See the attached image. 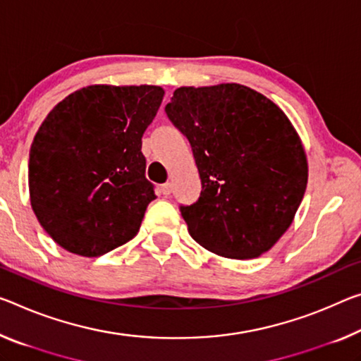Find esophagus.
<instances>
[{"label": "esophagus", "instance_id": "1", "mask_svg": "<svg viewBox=\"0 0 361 361\" xmlns=\"http://www.w3.org/2000/svg\"><path fill=\"white\" fill-rule=\"evenodd\" d=\"M171 190H173V186H171V183H164V185L160 186V191H162L164 196H170Z\"/></svg>", "mask_w": 361, "mask_h": 361}]
</instances>
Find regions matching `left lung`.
I'll return each mask as SVG.
<instances>
[{
  "mask_svg": "<svg viewBox=\"0 0 361 361\" xmlns=\"http://www.w3.org/2000/svg\"><path fill=\"white\" fill-rule=\"evenodd\" d=\"M165 112L190 141L201 196L180 205L194 241L228 259L270 250L304 199L308 167L293 123L244 85L181 87Z\"/></svg>",
  "mask_w": 361,
  "mask_h": 361,
  "instance_id": "obj_1",
  "label": "left lung"
}]
</instances>
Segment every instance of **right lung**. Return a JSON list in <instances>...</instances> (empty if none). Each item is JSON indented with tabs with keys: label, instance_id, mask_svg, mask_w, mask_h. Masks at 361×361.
<instances>
[{
	"label": "right lung",
	"instance_id": "add662e5",
	"mask_svg": "<svg viewBox=\"0 0 361 361\" xmlns=\"http://www.w3.org/2000/svg\"><path fill=\"white\" fill-rule=\"evenodd\" d=\"M164 90L93 85L48 114L30 147L28 188L39 225L66 250L99 257L128 243L156 199L141 138Z\"/></svg>",
	"mask_w": 361,
	"mask_h": 361
}]
</instances>
